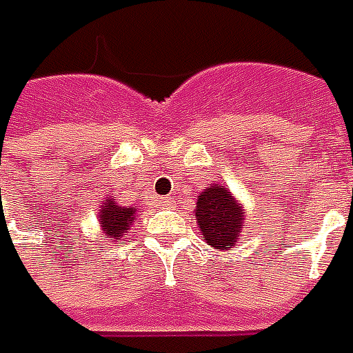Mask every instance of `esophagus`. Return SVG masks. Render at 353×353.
<instances>
[{"label":"esophagus","mask_w":353,"mask_h":353,"mask_svg":"<svg viewBox=\"0 0 353 353\" xmlns=\"http://www.w3.org/2000/svg\"><path fill=\"white\" fill-rule=\"evenodd\" d=\"M159 203H161V207H171L172 197H161V199H159Z\"/></svg>","instance_id":"1"}]
</instances>
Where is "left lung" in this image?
<instances>
[{
	"label": "left lung",
	"instance_id": "left-lung-1",
	"mask_svg": "<svg viewBox=\"0 0 353 353\" xmlns=\"http://www.w3.org/2000/svg\"><path fill=\"white\" fill-rule=\"evenodd\" d=\"M197 228L205 241L221 251H232L245 226V209L221 182L199 192L196 203Z\"/></svg>",
	"mask_w": 353,
	"mask_h": 353
}]
</instances>
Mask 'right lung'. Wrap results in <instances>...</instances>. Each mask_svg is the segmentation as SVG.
Masks as SVG:
<instances>
[{
	"instance_id": "add662e5",
	"label": "right lung",
	"mask_w": 353,
	"mask_h": 353,
	"mask_svg": "<svg viewBox=\"0 0 353 353\" xmlns=\"http://www.w3.org/2000/svg\"><path fill=\"white\" fill-rule=\"evenodd\" d=\"M141 211L142 209H137V207L119 205L114 196L106 197L99 207V214H97L102 236L110 237L114 241H121V237L127 236V230L131 228V224L137 221Z\"/></svg>"
}]
</instances>
